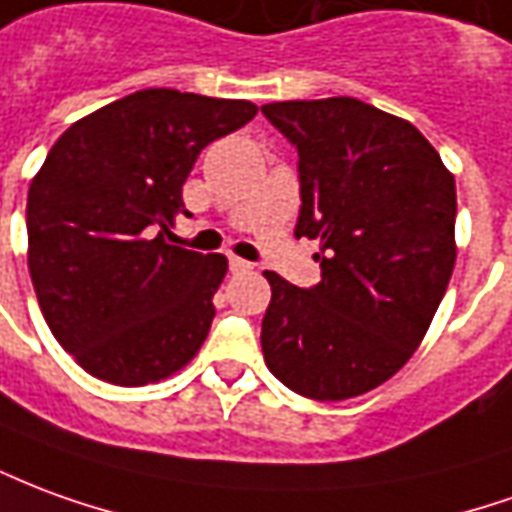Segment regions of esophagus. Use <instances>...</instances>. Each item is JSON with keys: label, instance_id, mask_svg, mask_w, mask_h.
<instances>
[{"label": "esophagus", "instance_id": "esophagus-1", "mask_svg": "<svg viewBox=\"0 0 512 512\" xmlns=\"http://www.w3.org/2000/svg\"><path fill=\"white\" fill-rule=\"evenodd\" d=\"M230 271L232 274H244V271H252V263H246L241 257H230Z\"/></svg>", "mask_w": 512, "mask_h": 512}]
</instances>
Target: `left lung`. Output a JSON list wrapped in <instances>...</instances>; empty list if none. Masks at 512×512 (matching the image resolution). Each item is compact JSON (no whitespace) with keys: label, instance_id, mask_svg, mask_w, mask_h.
Returning <instances> with one entry per match:
<instances>
[{"label":"left lung","instance_id":"obj_1","mask_svg":"<svg viewBox=\"0 0 512 512\" xmlns=\"http://www.w3.org/2000/svg\"><path fill=\"white\" fill-rule=\"evenodd\" d=\"M263 113L299 152L296 238L321 246L313 288L266 271L263 357L307 399H352L391 380L430 330L457 257L455 177L410 121L352 96Z\"/></svg>","mask_w":512,"mask_h":512}]
</instances>
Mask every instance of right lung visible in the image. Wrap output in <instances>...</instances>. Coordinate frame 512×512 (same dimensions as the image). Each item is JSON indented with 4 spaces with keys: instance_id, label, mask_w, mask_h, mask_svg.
<instances>
[{
    "instance_id": "1",
    "label": "right lung",
    "mask_w": 512,
    "mask_h": 512,
    "mask_svg": "<svg viewBox=\"0 0 512 512\" xmlns=\"http://www.w3.org/2000/svg\"><path fill=\"white\" fill-rule=\"evenodd\" d=\"M246 99L146 88L74 121L27 194V266L57 343L96 380L135 388L188 366L216 316L227 257L169 244L210 141Z\"/></svg>"
}]
</instances>
